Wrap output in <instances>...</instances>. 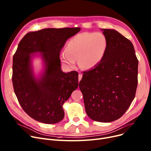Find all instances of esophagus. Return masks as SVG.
Here are the masks:
<instances>
[{
  "label": "esophagus",
  "mask_w": 151,
  "mask_h": 151,
  "mask_svg": "<svg viewBox=\"0 0 151 151\" xmlns=\"http://www.w3.org/2000/svg\"><path fill=\"white\" fill-rule=\"evenodd\" d=\"M82 77H83V75L80 73V74H79V76H78V81H79V82H80V80L82 79Z\"/></svg>",
  "instance_id": "1"
}]
</instances>
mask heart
<instances>
[{"label": "heart", "mask_w": 151, "mask_h": 151, "mask_svg": "<svg viewBox=\"0 0 151 151\" xmlns=\"http://www.w3.org/2000/svg\"><path fill=\"white\" fill-rule=\"evenodd\" d=\"M108 46L106 37L101 32H83L71 38L60 55L63 63L74 68L76 60L84 69H91L104 58Z\"/></svg>", "instance_id": "heart-1"}]
</instances>
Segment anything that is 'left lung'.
Returning a JSON list of instances; mask_svg holds the SVG:
<instances>
[{
    "mask_svg": "<svg viewBox=\"0 0 151 151\" xmlns=\"http://www.w3.org/2000/svg\"><path fill=\"white\" fill-rule=\"evenodd\" d=\"M108 46L103 60L83 72L80 82L91 119L110 122L122 117L135 97L138 60L132 43L117 31L102 29Z\"/></svg>",
    "mask_w": 151,
    "mask_h": 151,
    "instance_id": "obj_1",
    "label": "left lung"
}]
</instances>
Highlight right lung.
Instances as JSON below:
<instances>
[{"label":"right lung","instance_id":"1","mask_svg":"<svg viewBox=\"0 0 151 151\" xmlns=\"http://www.w3.org/2000/svg\"><path fill=\"white\" fill-rule=\"evenodd\" d=\"M80 27L48 28L30 32L20 41L13 58L12 82L23 110L34 119L55 124L64 117L62 105L78 87L76 71L63 73L60 52L67 40ZM41 52L45 63L42 77L36 79L31 66V55Z\"/></svg>","mask_w":151,"mask_h":151}]
</instances>
